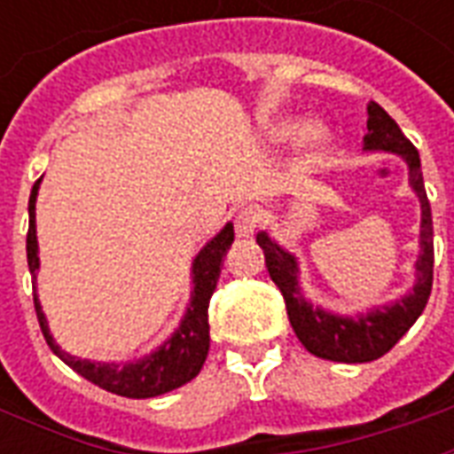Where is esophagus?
I'll return each mask as SVG.
<instances>
[{
    "instance_id": "34e87169",
    "label": "esophagus",
    "mask_w": 454,
    "mask_h": 454,
    "mask_svg": "<svg viewBox=\"0 0 454 454\" xmlns=\"http://www.w3.org/2000/svg\"><path fill=\"white\" fill-rule=\"evenodd\" d=\"M257 223H260V211L257 208H243L238 211L236 218H233V226H236L238 238H250L255 233Z\"/></svg>"
}]
</instances>
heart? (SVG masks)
<instances>
[{
    "instance_id": "b5f03b06",
    "label": "heart",
    "mask_w": 454,
    "mask_h": 454,
    "mask_svg": "<svg viewBox=\"0 0 454 454\" xmlns=\"http://www.w3.org/2000/svg\"><path fill=\"white\" fill-rule=\"evenodd\" d=\"M299 132L302 133L299 137V150H301V160H304L306 165L316 162L325 150L331 148V130H328L325 123L314 121V123H309L301 130V119H296V116H279V119L265 123L262 138L270 145H285L289 140H294Z\"/></svg>"
}]
</instances>
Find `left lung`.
Instances as JSON below:
<instances>
[{
    "label": "left lung",
    "instance_id": "left-lung-1",
    "mask_svg": "<svg viewBox=\"0 0 454 454\" xmlns=\"http://www.w3.org/2000/svg\"><path fill=\"white\" fill-rule=\"evenodd\" d=\"M364 153H394L409 168V184L420 201V253L416 260V282L413 289L389 304L372 306L364 314L342 316L314 306L306 299L299 282V260L289 250L270 238L267 231L257 233V246L265 253L267 272L285 296L286 316L296 338L306 350L331 362H372L396 345L406 335L416 318L423 314L433 289V218L423 187L419 150L413 148L399 123L381 109L377 102L367 104V133L362 138Z\"/></svg>",
    "mask_w": 454,
    "mask_h": 454
}]
</instances>
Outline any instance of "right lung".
<instances>
[{
	"mask_svg": "<svg viewBox=\"0 0 454 454\" xmlns=\"http://www.w3.org/2000/svg\"><path fill=\"white\" fill-rule=\"evenodd\" d=\"M43 179V177H41ZM41 179L31 189L28 199V236H26V255H28V270L38 277L41 257H38V238H35V199H38V187ZM233 243V223L218 231L216 236L201 247L192 262V294H189L187 311L182 316L179 325L169 333V338L155 350L143 355L140 360L130 362H94L74 357L70 352L60 350V345L55 342L48 318L43 314V306L38 301V294L34 292V304L38 324L43 331L45 342L51 345V350L60 360L73 367L77 374H82L84 380H90L97 387L129 396V399H153L160 394H168L172 389H179L182 384H187L199 374L204 367L208 355V299L216 289L218 275L223 267L228 247Z\"/></svg>",
	"mask_w": 454,
	"mask_h": 454,
	"instance_id": "right-lung-1",
	"label": "right lung"
}]
</instances>
